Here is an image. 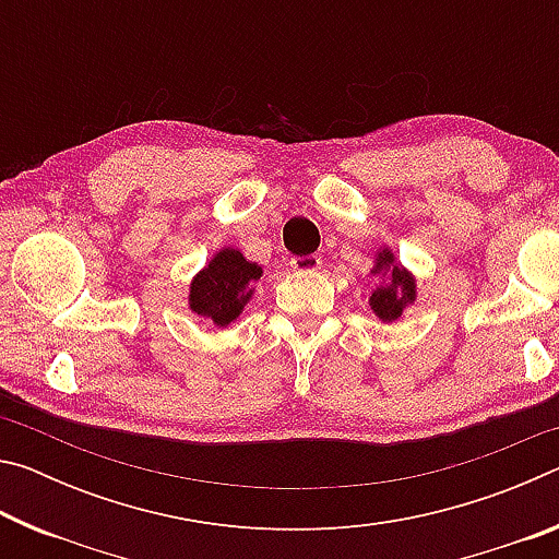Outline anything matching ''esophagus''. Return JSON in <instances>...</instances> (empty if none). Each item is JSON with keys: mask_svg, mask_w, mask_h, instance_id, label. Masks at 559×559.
Listing matches in <instances>:
<instances>
[{"mask_svg": "<svg viewBox=\"0 0 559 559\" xmlns=\"http://www.w3.org/2000/svg\"><path fill=\"white\" fill-rule=\"evenodd\" d=\"M290 266L296 269L298 273L318 271L320 266H323V259H320L318 253H308V257H293V259H290Z\"/></svg>", "mask_w": 559, "mask_h": 559, "instance_id": "esophagus-1", "label": "esophagus"}]
</instances>
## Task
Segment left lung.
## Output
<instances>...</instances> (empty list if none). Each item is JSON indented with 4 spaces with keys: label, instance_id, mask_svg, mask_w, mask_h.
Returning <instances> with one entry per match:
<instances>
[{
    "label": "left lung",
    "instance_id": "8db88e82",
    "mask_svg": "<svg viewBox=\"0 0 559 559\" xmlns=\"http://www.w3.org/2000/svg\"><path fill=\"white\" fill-rule=\"evenodd\" d=\"M377 261H380V263H377L374 273L390 266L394 257L390 251H384V253H380V259H377ZM412 300H414V278L404 269L394 266L392 269V283H390V286H380L372 293L370 306L374 310V316H380L384 323H390V320H396L402 316V308Z\"/></svg>",
    "mask_w": 559,
    "mask_h": 559
}]
</instances>
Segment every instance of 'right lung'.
<instances>
[{"label": "right lung", "instance_id": "obj_1", "mask_svg": "<svg viewBox=\"0 0 559 559\" xmlns=\"http://www.w3.org/2000/svg\"><path fill=\"white\" fill-rule=\"evenodd\" d=\"M261 278V266L249 263L241 251L224 249L216 253L200 276L192 281V290H189V308L197 316L212 318L214 325H229L231 320L239 318L251 298V281Z\"/></svg>", "mask_w": 559, "mask_h": 559}]
</instances>
